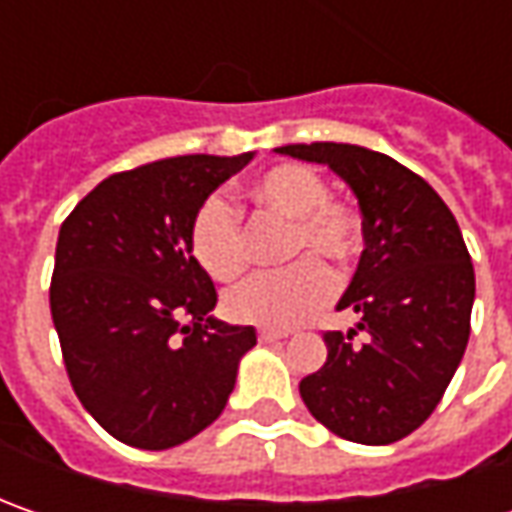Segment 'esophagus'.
Masks as SVG:
<instances>
[{"label": "esophagus", "instance_id": "obj_1", "mask_svg": "<svg viewBox=\"0 0 512 512\" xmlns=\"http://www.w3.org/2000/svg\"><path fill=\"white\" fill-rule=\"evenodd\" d=\"M279 339H287V330H270V327L259 330V342H279Z\"/></svg>", "mask_w": 512, "mask_h": 512}]
</instances>
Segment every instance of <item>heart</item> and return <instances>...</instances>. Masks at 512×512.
<instances>
[{
    "label": "heart",
    "instance_id": "heart-1",
    "mask_svg": "<svg viewBox=\"0 0 512 512\" xmlns=\"http://www.w3.org/2000/svg\"><path fill=\"white\" fill-rule=\"evenodd\" d=\"M250 202L290 222L287 259L316 256L333 265H350L362 250V219L356 207L327 196V182L307 165H276L259 173ZM187 242L193 259L210 279L230 282L247 265L245 230L239 210L225 196H205L193 216ZM316 259H302L285 270L256 273L225 296L227 313L239 322L267 327H293L325 307L336 290L333 273Z\"/></svg>",
    "mask_w": 512,
    "mask_h": 512
}]
</instances>
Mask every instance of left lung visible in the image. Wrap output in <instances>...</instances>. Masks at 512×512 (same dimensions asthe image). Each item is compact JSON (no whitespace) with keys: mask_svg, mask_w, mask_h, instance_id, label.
I'll return each instance as SVG.
<instances>
[{"mask_svg":"<svg viewBox=\"0 0 512 512\" xmlns=\"http://www.w3.org/2000/svg\"><path fill=\"white\" fill-rule=\"evenodd\" d=\"M282 156L327 165L359 199L364 250L327 330V362L299 393L316 422L359 444L410 436L442 402L470 339L476 273L442 196L396 159L336 142L285 145Z\"/></svg>","mask_w":512,"mask_h":512,"instance_id":"obj_1","label":"left lung"}]
</instances>
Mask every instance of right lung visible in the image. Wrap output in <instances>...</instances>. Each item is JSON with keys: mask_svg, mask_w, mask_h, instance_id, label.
<instances>
[{"mask_svg": "<svg viewBox=\"0 0 512 512\" xmlns=\"http://www.w3.org/2000/svg\"><path fill=\"white\" fill-rule=\"evenodd\" d=\"M173 156L113 173L59 227L50 316L68 379L113 439L168 450L219 419L256 330L210 316L216 287L193 259L196 205L245 168Z\"/></svg>", "mask_w": 512, "mask_h": 512, "instance_id": "obj_1", "label": "right lung"}]
</instances>
